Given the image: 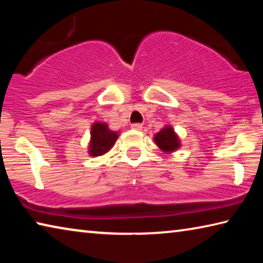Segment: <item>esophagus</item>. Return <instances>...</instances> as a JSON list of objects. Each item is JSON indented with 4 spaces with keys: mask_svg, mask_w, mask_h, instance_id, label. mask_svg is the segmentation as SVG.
<instances>
[{
    "mask_svg": "<svg viewBox=\"0 0 263 263\" xmlns=\"http://www.w3.org/2000/svg\"><path fill=\"white\" fill-rule=\"evenodd\" d=\"M131 127L133 128V130H137V131H141V128H142V125H141V124H139V123H135V124H132V125H131Z\"/></svg>",
    "mask_w": 263,
    "mask_h": 263,
    "instance_id": "esophagus-1",
    "label": "esophagus"
}]
</instances>
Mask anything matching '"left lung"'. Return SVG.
Segmentation results:
<instances>
[{"label":"left lung","instance_id":"obj_1","mask_svg":"<svg viewBox=\"0 0 263 263\" xmlns=\"http://www.w3.org/2000/svg\"><path fill=\"white\" fill-rule=\"evenodd\" d=\"M153 140L158 145V147L167 154L174 153L181 147V140L179 136L174 131L173 126L168 125V124L158 133H155Z\"/></svg>","mask_w":263,"mask_h":263}]
</instances>
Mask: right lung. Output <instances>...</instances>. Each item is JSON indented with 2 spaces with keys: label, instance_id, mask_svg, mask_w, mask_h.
I'll use <instances>...</instances> for the list:
<instances>
[{
  "label": "right lung",
  "instance_id": "right-lung-1",
  "mask_svg": "<svg viewBox=\"0 0 263 263\" xmlns=\"http://www.w3.org/2000/svg\"><path fill=\"white\" fill-rule=\"evenodd\" d=\"M118 137L119 132L110 130L106 123L95 122L91 125L88 154L90 157H102V155L106 154L114 147Z\"/></svg>",
  "mask_w": 263,
  "mask_h": 263
}]
</instances>
